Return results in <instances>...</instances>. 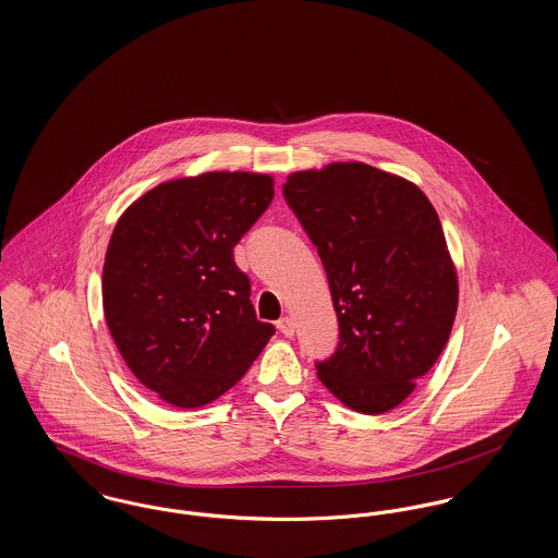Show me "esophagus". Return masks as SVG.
Instances as JSON below:
<instances>
[{
	"label": "esophagus",
	"mask_w": 558,
	"mask_h": 558,
	"mask_svg": "<svg viewBox=\"0 0 558 558\" xmlns=\"http://www.w3.org/2000/svg\"><path fill=\"white\" fill-rule=\"evenodd\" d=\"M276 326H278V330H280L284 337H292V335H294V322H292L291 316H284V318L278 319Z\"/></svg>",
	"instance_id": "obj_1"
}]
</instances>
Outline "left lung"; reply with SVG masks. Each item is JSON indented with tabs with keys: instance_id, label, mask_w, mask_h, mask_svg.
I'll use <instances>...</instances> for the list:
<instances>
[{
	"instance_id": "1",
	"label": "left lung",
	"mask_w": 558,
	"mask_h": 558,
	"mask_svg": "<svg viewBox=\"0 0 558 558\" xmlns=\"http://www.w3.org/2000/svg\"><path fill=\"white\" fill-rule=\"evenodd\" d=\"M284 196L326 269L339 349L322 385L360 414H385L448 343L458 274L439 215L414 182L360 160L294 171Z\"/></svg>"
}]
</instances>
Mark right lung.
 I'll use <instances>...</instances> for the list:
<instances>
[{"instance_id":"1","label":"right lung","mask_w":558,"mask_h":558,"mask_svg":"<svg viewBox=\"0 0 558 558\" xmlns=\"http://www.w3.org/2000/svg\"><path fill=\"white\" fill-rule=\"evenodd\" d=\"M274 198V178L207 171L148 190L119 217L102 269L108 330L165 403L201 408L232 389L276 328L259 322L234 246Z\"/></svg>"}]
</instances>
